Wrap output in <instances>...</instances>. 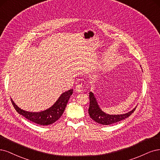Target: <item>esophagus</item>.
<instances>
[{"instance_id": "obj_1", "label": "esophagus", "mask_w": 160, "mask_h": 160, "mask_svg": "<svg viewBox=\"0 0 160 160\" xmlns=\"http://www.w3.org/2000/svg\"><path fill=\"white\" fill-rule=\"evenodd\" d=\"M75 90L77 92H81L83 90V86H82V84H78V85H76Z\"/></svg>"}]
</instances>
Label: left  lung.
<instances>
[{"mask_svg": "<svg viewBox=\"0 0 160 160\" xmlns=\"http://www.w3.org/2000/svg\"><path fill=\"white\" fill-rule=\"evenodd\" d=\"M141 67V66H140ZM90 106L88 109V113L90 118L97 123L102 125H110L112 123H116L126 119L130 116L132 113L135 111L137 106L131 111L123 114H108L102 111L100 108L98 102L97 101L96 98L93 92H90Z\"/></svg>", "mask_w": 160, "mask_h": 160, "instance_id": "obj_1", "label": "left lung"}]
</instances>
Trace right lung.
Returning <instances> with one entry per match:
<instances>
[{
    "mask_svg": "<svg viewBox=\"0 0 160 160\" xmlns=\"http://www.w3.org/2000/svg\"><path fill=\"white\" fill-rule=\"evenodd\" d=\"M72 93V89L63 92L52 106L45 110L38 112L24 110L15 104L12 98L11 102L15 110L19 114L23 116L28 120L37 123V124L48 126L57 121L63 114L67 103Z\"/></svg>",
    "mask_w": 160,
    "mask_h": 160,
    "instance_id": "right-lung-1",
    "label": "right lung"
}]
</instances>
